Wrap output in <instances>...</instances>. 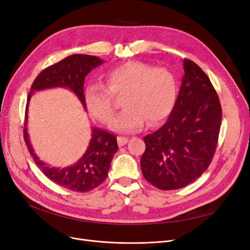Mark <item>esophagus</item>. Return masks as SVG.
Returning a JSON list of instances; mask_svg holds the SVG:
<instances>
[{
  "label": "esophagus",
  "mask_w": 250,
  "mask_h": 250,
  "mask_svg": "<svg viewBox=\"0 0 250 250\" xmlns=\"http://www.w3.org/2000/svg\"><path fill=\"white\" fill-rule=\"evenodd\" d=\"M128 142V138H125V137H118V144L120 147H123L124 145H126Z\"/></svg>",
  "instance_id": "1"
}]
</instances>
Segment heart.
I'll list each match as a JSON object with an SVG mask.
<instances>
[{
	"mask_svg": "<svg viewBox=\"0 0 250 250\" xmlns=\"http://www.w3.org/2000/svg\"><path fill=\"white\" fill-rule=\"evenodd\" d=\"M125 109L110 127L119 132H133L144 126H156L168 118L177 98V82L166 67L142 62H127L113 67L105 77V86L89 84L84 100L89 115L101 123L111 120L116 109L112 96H123Z\"/></svg>",
	"mask_w": 250,
	"mask_h": 250,
	"instance_id": "heart-1",
	"label": "heart"
}]
</instances>
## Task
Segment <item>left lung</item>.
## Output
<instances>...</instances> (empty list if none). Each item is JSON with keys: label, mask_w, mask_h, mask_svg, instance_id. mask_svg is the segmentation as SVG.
<instances>
[{"label": "left lung", "mask_w": 250, "mask_h": 250, "mask_svg": "<svg viewBox=\"0 0 250 250\" xmlns=\"http://www.w3.org/2000/svg\"><path fill=\"white\" fill-rule=\"evenodd\" d=\"M184 69L173 110L160 129L144 138L141 157L144 177L166 191L187 187L208 168L221 126V104L207 74L190 59Z\"/></svg>", "instance_id": "8db88e82"}]
</instances>
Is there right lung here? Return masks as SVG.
I'll use <instances>...</instances> for the list:
<instances>
[{"label": "right lung", "mask_w": 250, "mask_h": 250, "mask_svg": "<svg viewBox=\"0 0 250 250\" xmlns=\"http://www.w3.org/2000/svg\"><path fill=\"white\" fill-rule=\"evenodd\" d=\"M102 59L92 55L74 54L67 56L42 71L33 81L31 92L28 95L24 139L29 152L33 157L34 163L50 180L74 192L92 191L106 179L113 154L118 150L117 137L100 128H93L92 139L89 141L86 152L76 164L63 169L52 168L37 157L30 144L26 128L28 104L34 90L66 87L76 94L83 107L86 108L83 89L84 79L90 71L102 64Z\"/></svg>", "instance_id": "obj_1"}]
</instances>
